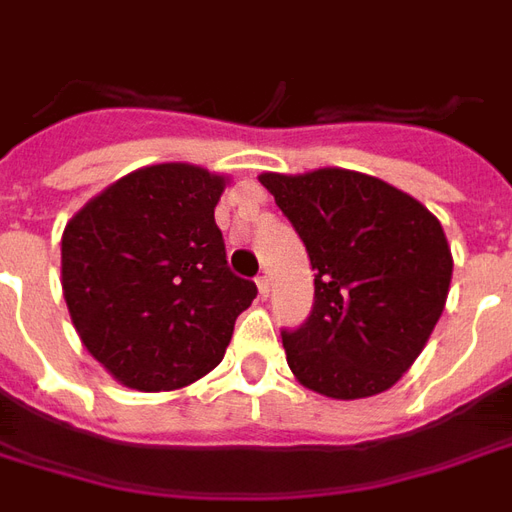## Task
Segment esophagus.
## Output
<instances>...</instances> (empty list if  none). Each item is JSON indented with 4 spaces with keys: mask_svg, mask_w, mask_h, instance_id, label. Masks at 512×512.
I'll return each instance as SVG.
<instances>
[{
    "mask_svg": "<svg viewBox=\"0 0 512 512\" xmlns=\"http://www.w3.org/2000/svg\"><path fill=\"white\" fill-rule=\"evenodd\" d=\"M256 286H259V297H264V300H267V297H270V278H267V275H261L259 281H256Z\"/></svg>",
    "mask_w": 512,
    "mask_h": 512,
    "instance_id": "obj_1",
    "label": "esophagus"
}]
</instances>
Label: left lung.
I'll list each match as a JSON object with an SVG mask.
<instances>
[{
	"mask_svg": "<svg viewBox=\"0 0 512 512\" xmlns=\"http://www.w3.org/2000/svg\"><path fill=\"white\" fill-rule=\"evenodd\" d=\"M305 242L313 311L283 333L294 379L338 401L390 390L445 311L453 253L417 199L371 174L313 169L259 177Z\"/></svg>",
	"mask_w": 512,
	"mask_h": 512,
	"instance_id": "8db88e82",
	"label": "left lung"
}]
</instances>
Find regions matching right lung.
I'll return each instance as SVG.
<instances>
[{"label": "right lung", "instance_id": "1", "mask_svg": "<svg viewBox=\"0 0 512 512\" xmlns=\"http://www.w3.org/2000/svg\"><path fill=\"white\" fill-rule=\"evenodd\" d=\"M226 182L190 163H155L67 220V311L87 352L130 390H182L210 374L256 297V283L229 270L215 223Z\"/></svg>", "mask_w": 512, "mask_h": 512}]
</instances>
